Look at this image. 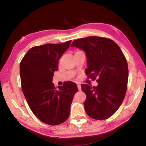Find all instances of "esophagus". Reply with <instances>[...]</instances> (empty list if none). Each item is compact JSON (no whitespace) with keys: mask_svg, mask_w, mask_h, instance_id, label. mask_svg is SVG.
Masks as SVG:
<instances>
[{"mask_svg":"<svg viewBox=\"0 0 146 146\" xmlns=\"http://www.w3.org/2000/svg\"><path fill=\"white\" fill-rule=\"evenodd\" d=\"M77 88H78V90L79 91L81 90V85L80 84H77Z\"/></svg>","mask_w":146,"mask_h":146,"instance_id":"34e87169","label":"esophagus"}]
</instances>
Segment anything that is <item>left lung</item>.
Returning <instances> with one entry per match:
<instances>
[{
    "mask_svg": "<svg viewBox=\"0 0 146 146\" xmlns=\"http://www.w3.org/2000/svg\"><path fill=\"white\" fill-rule=\"evenodd\" d=\"M73 46L85 51L88 77L97 78V86L81 85L86 95V112L93 119H107L117 111L125 97L128 80L126 59L119 46L110 38L88 36L74 40Z\"/></svg>",
    "mask_w": 146,
    "mask_h": 146,
    "instance_id": "left-lung-1",
    "label": "left lung"
}]
</instances>
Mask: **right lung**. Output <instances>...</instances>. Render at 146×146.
<instances>
[{
    "instance_id": "1",
    "label": "right lung",
    "mask_w": 146,
    "mask_h": 146,
    "mask_svg": "<svg viewBox=\"0 0 146 146\" xmlns=\"http://www.w3.org/2000/svg\"><path fill=\"white\" fill-rule=\"evenodd\" d=\"M71 42L33 47L20 64L22 90L27 102L33 114L49 125L60 124L68 119L73 96L78 91L73 82H66L58 89L52 82L59 59Z\"/></svg>"
}]
</instances>
